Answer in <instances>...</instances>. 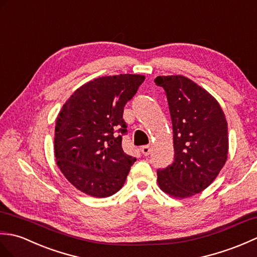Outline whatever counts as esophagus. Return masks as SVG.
Masks as SVG:
<instances>
[{
	"label": "esophagus",
	"mask_w": 257,
	"mask_h": 257,
	"mask_svg": "<svg viewBox=\"0 0 257 257\" xmlns=\"http://www.w3.org/2000/svg\"><path fill=\"white\" fill-rule=\"evenodd\" d=\"M151 151H152V148L150 147V146H143L141 148V152H142V154H143V155H145V156H148L151 154Z\"/></svg>",
	"instance_id": "esophagus-1"
}]
</instances>
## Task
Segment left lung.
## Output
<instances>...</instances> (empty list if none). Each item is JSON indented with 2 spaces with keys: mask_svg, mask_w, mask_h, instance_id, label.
<instances>
[{
  "mask_svg": "<svg viewBox=\"0 0 257 257\" xmlns=\"http://www.w3.org/2000/svg\"><path fill=\"white\" fill-rule=\"evenodd\" d=\"M155 83L167 96L174 133V163L157 170L159 188L188 198L211 185L229 151L227 123L220 104L184 76H159Z\"/></svg>",
  "mask_w": 257,
  "mask_h": 257,
  "instance_id": "obj_1",
  "label": "left lung"
}]
</instances>
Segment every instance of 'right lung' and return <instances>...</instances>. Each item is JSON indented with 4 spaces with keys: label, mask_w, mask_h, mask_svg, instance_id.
<instances>
[{
    "label": "right lung",
    "mask_w": 257,
    "mask_h": 257,
    "mask_svg": "<svg viewBox=\"0 0 257 257\" xmlns=\"http://www.w3.org/2000/svg\"><path fill=\"white\" fill-rule=\"evenodd\" d=\"M144 80L130 73L96 78L62 105L55 127V157L78 190L105 198L123 187L136 161L122 148L127 133L123 111Z\"/></svg>",
    "instance_id": "right-lung-1"
}]
</instances>
